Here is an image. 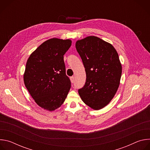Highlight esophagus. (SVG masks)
<instances>
[{
  "mask_svg": "<svg viewBox=\"0 0 150 150\" xmlns=\"http://www.w3.org/2000/svg\"><path fill=\"white\" fill-rule=\"evenodd\" d=\"M70 79H71V82H72V83H74V80H75V77H74V76H72V77L70 78Z\"/></svg>",
  "mask_w": 150,
  "mask_h": 150,
  "instance_id": "esophagus-1",
  "label": "esophagus"
}]
</instances>
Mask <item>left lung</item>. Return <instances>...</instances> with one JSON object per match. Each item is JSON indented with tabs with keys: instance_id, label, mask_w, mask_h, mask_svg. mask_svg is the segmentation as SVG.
<instances>
[{
	"instance_id": "obj_1",
	"label": "left lung",
	"mask_w": 150,
	"mask_h": 150,
	"mask_svg": "<svg viewBox=\"0 0 150 150\" xmlns=\"http://www.w3.org/2000/svg\"><path fill=\"white\" fill-rule=\"evenodd\" d=\"M75 47L87 76L79 95L91 109H103L113 99L120 84L122 65L118 53L111 44L96 36L78 40Z\"/></svg>"
}]
</instances>
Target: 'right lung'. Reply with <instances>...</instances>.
<instances>
[{"instance_id":"obj_1","label":"right lung","mask_w":150,"mask_h":150,"mask_svg":"<svg viewBox=\"0 0 150 150\" xmlns=\"http://www.w3.org/2000/svg\"><path fill=\"white\" fill-rule=\"evenodd\" d=\"M69 39L50 38L39 46L27 60L24 74L25 87L41 108L54 111L65 101L71 85L66 75L63 55Z\"/></svg>"}]
</instances>
